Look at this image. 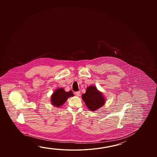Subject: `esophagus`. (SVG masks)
Masks as SVG:
<instances>
[{
  "label": "esophagus",
  "mask_w": 157,
  "mask_h": 157,
  "mask_svg": "<svg viewBox=\"0 0 157 157\" xmlns=\"http://www.w3.org/2000/svg\"><path fill=\"white\" fill-rule=\"evenodd\" d=\"M75 95L77 96H79L80 95V91H77V92L75 93Z\"/></svg>",
  "instance_id": "obj_1"
}]
</instances>
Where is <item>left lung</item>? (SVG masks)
<instances>
[{"mask_svg":"<svg viewBox=\"0 0 157 157\" xmlns=\"http://www.w3.org/2000/svg\"><path fill=\"white\" fill-rule=\"evenodd\" d=\"M82 97L85 105L90 111L98 110L105 103V98L102 93L93 85H90L87 87L86 92L82 94Z\"/></svg>","mask_w":157,"mask_h":157,"instance_id":"8db88e82","label":"left lung"}]
</instances>
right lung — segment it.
<instances>
[{
	"mask_svg": "<svg viewBox=\"0 0 157 157\" xmlns=\"http://www.w3.org/2000/svg\"><path fill=\"white\" fill-rule=\"evenodd\" d=\"M73 96L74 94L71 90L66 92L63 88H59L51 96V103L55 107H59L66 102L68 98Z\"/></svg>",
	"mask_w": 157,
	"mask_h": 157,
	"instance_id": "1",
	"label": "right lung"
}]
</instances>
